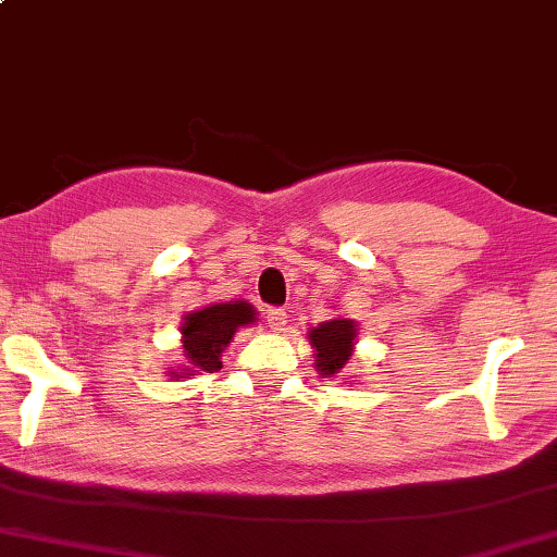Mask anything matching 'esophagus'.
I'll use <instances>...</instances> for the list:
<instances>
[{
  "label": "esophagus",
  "mask_w": 557,
  "mask_h": 557,
  "mask_svg": "<svg viewBox=\"0 0 557 557\" xmlns=\"http://www.w3.org/2000/svg\"><path fill=\"white\" fill-rule=\"evenodd\" d=\"M267 325L273 333H281L286 327V310L284 308H269L267 310Z\"/></svg>",
  "instance_id": "esophagus-1"
}]
</instances>
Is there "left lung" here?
I'll return each instance as SVG.
<instances>
[{
    "instance_id": "left-lung-1",
    "label": "left lung",
    "mask_w": 557,
    "mask_h": 557,
    "mask_svg": "<svg viewBox=\"0 0 557 557\" xmlns=\"http://www.w3.org/2000/svg\"><path fill=\"white\" fill-rule=\"evenodd\" d=\"M355 323L352 320H327L315 330H310V345L315 347V367L320 374L333 376L347 364L352 357V339H355Z\"/></svg>"
}]
</instances>
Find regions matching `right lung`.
I'll return each mask as SVG.
<instances>
[{
	"mask_svg": "<svg viewBox=\"0 0 557 557\" xmlns=\"http://www.w3.org/2000/svg\"><path fill=\"white\" fill-rule=\"evenodd\" d=\"M253 318L257 313L244 300L193 310L183 323V352L188 362L200 372H218L222 369V349L230 345L237 327L253 323Z\"/></svg>",
	"mask_w": 557,
	"mask_h": 557,
	"instance_id": "right-lung-1",
	"label": "right lung"
}]
</instances>
